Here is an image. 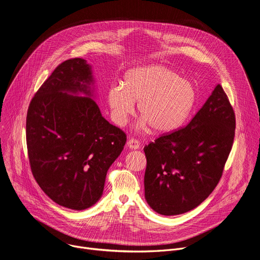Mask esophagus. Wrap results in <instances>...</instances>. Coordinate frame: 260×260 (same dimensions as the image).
<instances>
[{
	"label": "esophagus",
	"mask_w": 260,
	"mask_h": 260,
	"mask_svg": "<svg viewBox=\"0 0 260 260\" xmlns=\"http://www.w3.org/2000/svg\"><path fill=\"white\" fill-rule=\"evenodd\" d=\"M127 146L131 149H139L140 148V142L136 139H129L127 141Z\"/></svg>",
	"instance_id": "34e87169"
}]
</instances>
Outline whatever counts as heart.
I'll use <instances>...</instances> for the list:
<instances>
[{"instance_id":"b5f03b06","label":"heart","mask_w":260,"mask_h":260,"mask_svg":"<svg viewBox=\"0 0 260 260\" xmlns=\"http://www.w3.org/2000/svg\"><path fill=\"white\" fill-rule=\"evenodd\" d=\"M135 102L142 115L139 126L148 125L157 134L178 128L190 115L196 103L193 84L181 79L170 68L150 65L131 69L122 84L112 85L108 103L116 124L123 125L135 110Z\"/></svg>"}]
</instances>
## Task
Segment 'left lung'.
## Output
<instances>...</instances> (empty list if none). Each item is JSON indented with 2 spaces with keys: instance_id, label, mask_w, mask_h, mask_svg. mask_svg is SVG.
I'll list each match as a JSON object with an SVG mask.
<instances>
[{
  "instance_id": "obj_1",
  "label": "left lung",
  "mask_w": 260,
  "mask_h": 260,
  "mask_svg": "<svg viewBox=\"0 0 260 260\" xmlns=\"http://www.w3.org/2000/svg\"><path fill=\"white\" fill-rule=\"evenodd\" d=\"M234 131L233 109L217 85L185 127L145 146L148 205L159 215L175 216L201 204L222 176Z\"/></svg>"
}]
</instances>
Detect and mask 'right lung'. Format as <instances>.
<instances>
[{"instance_id": "obj_1", "label": "right lung", "mask_w": 260, "mask_h": 260, "mask_svg": "<svg viewBox=\"0 0 260 260\" xmlns=\"http://www.w3.org/2000/svg\"><path fill=\"white\" fill-rule=\"evenodd\" d=\"M95 98L92 66L70 59L42 84L27 114L32 173L54 202L74 210L101 199L107 172L126 142L102 116Z\"/></svg>"}]
</instances>
